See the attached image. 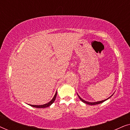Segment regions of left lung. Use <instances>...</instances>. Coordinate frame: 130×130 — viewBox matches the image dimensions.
Wrapping results in <instances>:
<instances>
[{
	"label": "left lung",
	"mask_w": 130,
	"mask_h": 130,
	"mask_svg": "<svg viewBox=\"0 0 130 130\" xmlns=\"http://www.w3.org/2000/svg\"><path fill=\"white\" fill-rule=\"evenodd\" d=\"M113 95V93L112 94V95L111 96H109V98H107V99H104V100H102V101H97V102H88V101H85L84 99H83L82 98H81V97L80 96L78 95L77 94V95H78V96H79V99H80V100L82 101V102H83V103H85V104H88V105H97V104H102V102H105V101H106V100H108V99L109 98H111L112 96Z\"/></svg>",
	"instance_id": "left-lung-1"
}]
</instances>
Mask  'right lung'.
<instances>
[{"label": "right lung", "mask_w": 130, "mask_h": 130, "mask_svg": "<svg viewBox=\"0 0 130 130\" xmlns=\"http://www.w3.org/2000/svg\"><path fill=\"white\" fill-rule=\"evenodd\" d=\"M57 94V91H56V93H55V95L54 96V97L53 98V99H51V100L49 102H48V103H47V104H45L40 105H31V104H28V105H30V106H32V107L37 108H44L49 107V106H51V105L53 104V102H54L55 99H56V98Z\"/></svg>", "instance_id": "obj_1"}]
</instances>
